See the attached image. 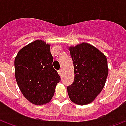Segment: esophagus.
Here are the masks:
<instances>
[{
	"mask_svg": "<svg viewBox=\"0 0 126 126\" xmlns=\"http://www.w3.org/2000/svg\"><path fill=\"white\" fill-rule=\"evenodd\" d=\"M58 73H59V76H62V74H63V70L61 69H59V70L58 71Z\"/></svg>",
	"mask_w": 126,
	"mask_h": 126,
	"instance_id": "1",
	"label": "esophagus"
}]
</instances>
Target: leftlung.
Segmentation results:
<instances>
[{
    "label": "left lung",
    "mask_w": 126,
    "mask_h": 126,
    "mask_svg": "<svg viewBox=\"0 0 126 126\" xmlns=\"http://www.w3.org/2000/svg\"><path fill=\"white\" fill-rule=\"evenodd\" d=\"M69 50L73 60L74 81L67 86L70 100L79 105L92 103L102 91L109 73L107 59L93 45L83 42Z\"/></svg>",
    "instance_id": "obj_1"
}]
</instances>
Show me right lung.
Here are the masks:
<instances>
[{
	"label": "right lung",
	"mask_w": 126,
	"mask_h": 126,
	"mask_svg": "<svg viewBox=\"0 0 126 126\" xmlns=\"http://www.w3.org/2000/svg\"><path fill=\"white\" fill-rule=\"evenodd\" d=\"M50 45L37 40L22 48L15 59V79L27 100L36 105L49 103L61 78L52 66Z\"/></svg>",
	"instance_id": "obj_1"
}]
</instances>
